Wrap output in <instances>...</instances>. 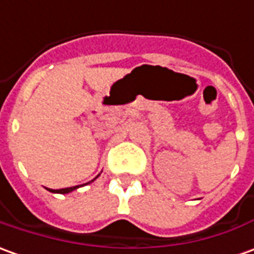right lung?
Returning a JSON list of instances; mask_svg holds the SVG:
<instances>
[{"label":"right lung","instance_id":"right-lung-1","mask_svg":"<svg viewBox=\"0 0 254 254\" xmlns=\"http://www.w3.org/2000/svg\"><path fill=\"white\" fill-rule=\"evenodd\" d=\"M94 179H96V178H94ZM94 179H93V181H94ZM93 181H91V182H93ZM87 184H89V182H87ZM79 186H72V188H65V189H57V190H55V189H48V190L53 193H62V194H65V193H70L73 192V190H76Z\"/></svg>","mask_w":254,"mask_h":254}]
</instances>
